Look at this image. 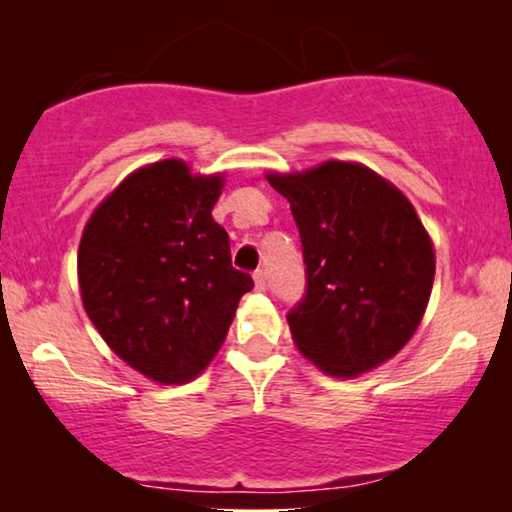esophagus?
I'll use <instances>...</instances> for the list:
<instances>
[{
	"label": "esophagus",
	"instance_id": "34e87169",
	"mask_svg": "<svg viewBox=\"0 0 512 512\" xmlns=\"http://www.w3.org/2000/svg\"><path fill=\"white\" fill-rule=\"evenodd\" d=\"M254 284H256L258 291L268 289V275H265V270H256L254 272Z\"/></svg>",
	"mask_w": 512,
	"mask_h": 512
}]
</instances>
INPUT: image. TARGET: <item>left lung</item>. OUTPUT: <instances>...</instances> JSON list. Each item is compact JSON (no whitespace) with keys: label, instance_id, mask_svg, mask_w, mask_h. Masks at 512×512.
I'll return each instance as SVG.
<instances>
[{"label":"left lung","instance_id":"1","mask_svg":"<svg viewBox=\"0 0 512 512\" xmlns=\"http://www.w3.org/2000/svg\"><path fill=\"white\" fill-rule=\"evenodd\" d=\"M265 179L289 200L303 242L307 291L286 317L298 352L345 380L394 359L422 324L436 275L412 202L354 160Z\"/></svg>","mask_w":512,"mask_h":512}]
</instances>
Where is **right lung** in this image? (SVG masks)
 I'll list each match as a JSON object with an SVG mask.
<instances>
[{"instance_id": "1", "label": "right lung", "mask_w": 512, "mask_h": 512, "mask_svg": "<svg viewBox=\"0 0 512 512\" xmlns=\"http://www.w3.org/2000/svg\"><path fill=\"white\" fill-rule=\"evenodd\" d=\"M226 172L181 158L130 172L90 214L79 242L81 303L111 352L158 384H186L226 340L249 275L212 219Z\"/></svg>"}]
</instances>
